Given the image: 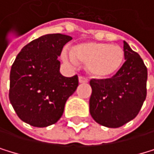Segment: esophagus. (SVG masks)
<instances>
[{
    "label": "esophagus",
    "instance_id": "34e87169",
    "mask_svg": "<svg viewBox=\"0 0 154 154\" xmlns=\"http://www.w3.org/2000/svg\"><path fill=\"white\" fill-rule=\"evenodd\" d=\"M79 83H87L88 79L83 78V76H79Z\"/></svg>",
    "mask_w": 154,
    "mask_h": 154
}]
</instances>
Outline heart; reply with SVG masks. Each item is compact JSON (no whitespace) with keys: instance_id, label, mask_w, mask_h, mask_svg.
<instances>
[{"instance_id":"heart-1","label":"heart","mask_w":154,"mask_h":154,"mask_svg":"<svg viewBox=\"0 0 154 154\" xmlns=\"http://www.w3.org/2000/svg\"><path fill=\"white\" fill-rule=\"evenodd\" d=\"M62 60L75 66L85 64L87 73L94 79H110L121 69L125 54L118 45L101 42H83L73 46L72 51L61 52Z\"/></svg>"}]
</instances>
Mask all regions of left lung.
I'll list each match as a JSON object with an SVG mask.
<instances>
[{
	"instance_id": "8db88e82",
	"label": "left lung",
	"mask_w": 154,
	"mask_h": 154,
	"mask_svg": "<svg viewBox=\"0 0 154 154\" xmlns=\"http://www.w3.org/2000/svg\"><path fill=\"white\" fill-rule=\"evenodd\" d=\"M126 61L111 79H92L90 113L108 128H118L138 115L147 96L148 70L143 60L123 42Z\"/></svg>"
}]
</instances>
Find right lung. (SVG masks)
Here are the masks:
<instances>
[{
    "label": "right lung",
    "mask_w": 154,
    "mask_h": 154,
    "mask_svg": "<svg viewBox=\"0 0 154 154\" xmlns=\"http://www.w3.org/2000/svg\"><path fill=\"white\" fill-rule=\"evenodd\" d=\"M72 37L47 34L26 44L10 71L9 100L18 116L34 127L43 128L58 121L64 106L79 86L78 75L60 74L57 60Z\"/></svg>",
    "instance_id": "obj_1"
}]
</instances>
